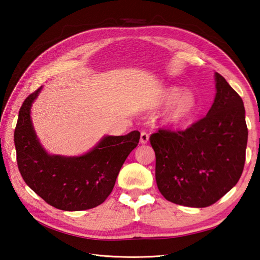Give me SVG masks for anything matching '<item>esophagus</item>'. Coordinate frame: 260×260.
Instances as JSON below:
<instances>
[{
    "mask_svg": "<svg viewBox=\"0 0 260 260\" xmlns=\"http://www.w3.org/2000/svg\"><path fill=\"white\" fill-rule=\"evenodd\" d=\"M149 140V136L148 133L145 132V131H142L141 132V136H140V143L141 144H146L148 142Z\"/></svg>",
    "mask_w": 260,
    "mask_h": 260,
    "instance_id": "34e87169",
    "label": "esophagus"
}]
</instances>
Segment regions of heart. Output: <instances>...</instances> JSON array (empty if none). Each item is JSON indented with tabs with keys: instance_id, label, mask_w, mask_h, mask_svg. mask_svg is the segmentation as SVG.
<instances>
[{
	"instance_id": "obj_1",
	"label": "heart",
	"mask_w": 260,
	"mask_h": 260,
	"mask_svg": "<svg viewBox=\"0 0 260 260\" xmlns=\"http://www.w3.org/2000/svg\"><path fill=\"white\" fill-rule=\"evenodd\" d=\"M159 105L169 104L161 114V122L168 127H182L190 122L198 112V99L192 91H183L176 85L165 88Z\"/></svg>"
}]
</instances>
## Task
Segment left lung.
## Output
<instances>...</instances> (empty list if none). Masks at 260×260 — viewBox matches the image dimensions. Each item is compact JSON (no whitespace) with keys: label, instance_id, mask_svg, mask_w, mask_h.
Listing matches in <instances>:
<instances>
[{"label":"left lung","instance_id":"left-lung-1","mask_svg":"<svg viewBox=\"0 0 260 260\" xmlns=\"http://www.w3.org/2000/svg\"><path fill=\"white\" fill-rule=\"evenodd\" d=\"M216 95L206 117L185 131L159 130L149 141L156 182L169 202L207 207L229 192L243 172L248 131L239 94L215 73Z\"/></svg>","mask_w":260,"mask_h":260}]
</instances>
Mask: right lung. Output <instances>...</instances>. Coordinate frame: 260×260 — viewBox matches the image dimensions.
<instances>
[{"label": "right lung", "mask_w": 260, "mask_h": 260, "mask_svg": "<svg viewBox=\"0 0 260 260\" xmlns=\"http://www.w3.org/2000/svg\"><path fill=\"white\" fill-rule=\"evenodd\" d=\"M40 86L25 100L14 133L18 169L27 185L51 206L79 211L101 205L112 193L118 174L138 146L140 132L104 136L78 156L50 154L41 144L31 119Z\"/></svg>", "instance_id": "right-lung-1"}]
</instances>
